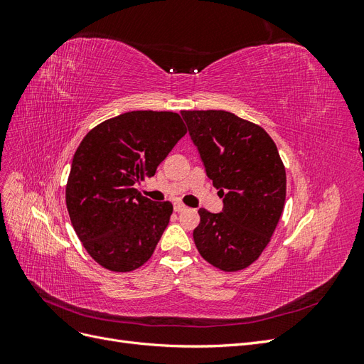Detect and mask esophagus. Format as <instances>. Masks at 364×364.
<instances>
[{"mask_svg": "<svg viewBox=\"0 0 364 364\" xmlns=\"http://www.w3.org/2000/svg\"><path fill=\"white\" fill-rule=\"evenodd\" d=\"M185 209H186V206L182 202H176L174 203V211L176 213H182V211H185Z\"/></svg>", "mask_w": 364, "mask_h": 364, "instance_id": "1", "label": "esophagus"}]
</instances>
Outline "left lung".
Segmentation results:
<instances>
[{
	"mask_svg": "<svg viewBox=\"0 0 364 364\" xmlns=\"http://www.w3.org/2000/svg\"><path fill=\"white\" fill-rule=\"evenodd\" d=\"M181 114L225 205L220 214L199 209L196 247L220 270H243L270 243L284 209L287 181L277 144L261 126L235 114Z\"/></svg>",
	"mask_w": 364,
	"mask_h": 364,
	"instance_id": "8db88e82",
	"label": "left lung"
}]
</instances>
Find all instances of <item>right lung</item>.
Masks as SVG:
<instances>
[{"mask_svg": "<svg viewBox=\"0 0 364 364\" xmlns=\"http://www.w3.org/2000/svg\"><path fill=\"white\" fill-rule=\"evenodd\" d=\"M186 127L179 114L132 111L87 132L77 147L65 199L77 237L111 272H132L155 252L173 213L135 185L155 176Z\"/></svg>", "mask_w": 364, "mask_h": 364, "instance_id": "right-lung-1", "label": "right lung"}]
</instances>
